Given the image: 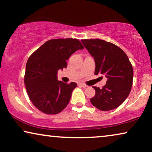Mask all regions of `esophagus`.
I'll return each instance as SVG.
<instances>
[{"instance_id":"obj_1","label":"esophagus","mask_w":152,"mask_h":152,"mask_svg":"<svg viewBox=\"0 0 152 152\" xmlns=\"http://www.w3.org/2000/svg\"><path fill=\"white\" fill-rule=\"evenodd\" d=\"M80 86H82V88H86V87H88V86H87V85H86V84H82V83H80Z\"/></svg>"}]
</instances>
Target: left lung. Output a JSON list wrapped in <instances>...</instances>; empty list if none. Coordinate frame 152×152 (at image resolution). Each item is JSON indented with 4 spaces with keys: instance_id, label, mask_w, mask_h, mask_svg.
<instances>
[{
    "instance_id": "obj_1",
    "label": "left lung",
    "mask_w": 152,
    "mask_h": 152,
    "mask_svg": "<svg viewBox=\"0 0 152 152\" xmlns=\"http://www.w3.org/2000/svg\"><path fill=\"white\" fill-rule=\"evenodd\" d=\"M82 43L95 63V75H104L107 84L102 88L93 86L95 95L92 104L101 111L119 107L129 95L134 71L125 53L113 43L101 39H83Z\"/></svg>"
}]
</instances>
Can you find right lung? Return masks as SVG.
<instances>
[{
    "label": "right lung",
    "mask_w": 152,
    "mask_h": 152,
    "mask_svg": "<svg viewBox=\"0 0 152 152\" xmlns=\"http://www.w3.org/2000/svg\"><path fill=\"white\" fill-rule=\"evenodd\" d=\"M82 49L84 46L77 39H51L29 57L24 82L30 100L41 112L57 114L69 103L77 84L58 81L57 71L66 68V60Z\"/></svg>",
    "instance_id": "add662e5"
}]
</instances>
